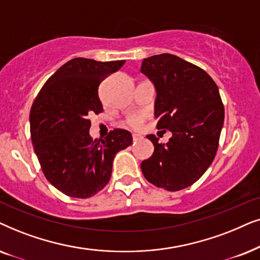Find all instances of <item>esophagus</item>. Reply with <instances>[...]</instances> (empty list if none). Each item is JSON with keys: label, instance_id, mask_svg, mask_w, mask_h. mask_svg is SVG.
Segmentation results:
<instances>
[{"label": "esophagus", "instance_id": "1", "mask_svg": "<svg viewBox=\"0 0 260 260\" xmlns=\"http://www.w3.org/2000/svg\"><path fill=\"white\" fill-rule=\"evenodd\" d=\"M132 139H133L134 143H137V141H139V140L143 139V136H141V134L134 133V134H132Z\"/></svg>", "mask_w": 260, "mask_h": 260}]
</instances>
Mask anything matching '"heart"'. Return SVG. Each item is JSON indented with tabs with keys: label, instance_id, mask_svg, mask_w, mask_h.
Masks as SVG:
<instances>
[{
	"label": "heart",
	"instance_id": "b5f03b06",
	"mask_svg": "<svg viewBox=\"0 0 260 260\" xmlns=\"http://www.w3.org/2000/svg\"><path fill=\"white\" fill-rule=\"evenodd\" d=\"M143 120H144L143 115H133L128 117L127 124L132 128H138L141 124V122H143Z\"/></svg>",
	"mask_w": 260,
	"mask_h": 260
}]
</instances>
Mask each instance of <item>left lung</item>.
Here are the masks:
<instances>
[{
    "label": "left lung",
    "instance_id": "8db88e82",
    "mask_svg": "<svg viewBox=\"0 0 260 260\" xmlns=\"http://www.w3.org/2000/svg\"><path fill=\"white\" fill-rule=\"evenodd\" d=\"M141 72L157 90V128L172 132L166 144L147 136L154 152L141 171L158 188L178 191L199 181L215 158L224 119L219 88L203 69L170 53L144 59Z\"/></svg>",
    "mask_w": 260,
    "mask_h": 260
}]
</instances>
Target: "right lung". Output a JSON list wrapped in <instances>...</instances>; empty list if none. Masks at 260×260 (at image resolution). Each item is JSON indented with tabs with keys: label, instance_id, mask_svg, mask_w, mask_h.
<instances>
[{
	"label": "right lung",
	"instance_id": "add662e5",
	"mask_svg": "<svg viewBox=\"0 0 260 260\" xmlns=\"http://www.w3.org/2000/svg\"><path fill=\"white\" fill-rule=\"evenodd\" d=\"M123 64L74 58L34 100L29 114L34 152L47 181L65 195L88 199L98 193L109 182L115 154L132 145L131 133L120 128L105 139L89 136V116L103 112L99 86Z\"/></svg>",
	"mask_w": 260,
	"mask_h": 260
}]
</instances>
